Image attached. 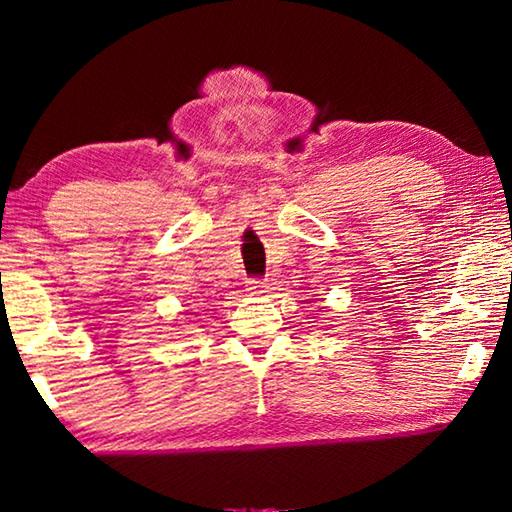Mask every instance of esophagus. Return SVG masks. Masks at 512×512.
<instances>
[{
    "instance_id": "obj_1",
    "label": "esophagus",
    "mask_w": 512,
    "mask_h": 512,
    "mask_svg": "<svg viewBox=\"0 0 512 512\" xmlns=\"http://www.w3.org/2000/svg\"><path fill=\"white\" fill-rule=\"evenodd\" d=\"M246 287L250 293H264L266 282L262 280V277H250V280L246 282Z\"/></svg>"
}]
</instances>
